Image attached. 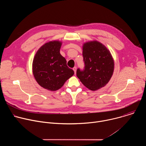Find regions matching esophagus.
<instances>
[{
	"label": "esophagus",
	"instance_id": "34e87169",
	"mask_svg": "<svg viewBox=\"0 0 146 146\" xmlns=\"http://www.w3.org/2000/svg\"><path fill=\"white\" fill-rule=\"evenodd\" d=\"M73 70H74V74H76V70H77V68H76V67L75 66V67H74V68H73Z\"/></svg>",
	"mask_w": 146,
	"mask_h": 146
}]
</instances>
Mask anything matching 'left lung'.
Returning <instances> with one entry per match:
<instances>
[{"label": "left lung", "instance_id": "1", "mask_svg": "<svg viewBox=\"0 0 146 146\" xmlns=\"http://www.w3.org/2000/svg\"><path fill=\"white\" fill-rule=\"evenodd\" d=\"M85 69L77 70V76L82 84L91 91L105 87L114 70V60L110 51L97 40L87 41L82 45Z\"/></svg>", "mask_w": 146, "mask_h": 146}]
</instances>
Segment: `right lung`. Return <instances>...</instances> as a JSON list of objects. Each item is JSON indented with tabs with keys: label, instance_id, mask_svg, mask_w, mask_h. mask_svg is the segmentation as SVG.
<instances>
[{
	"label": "right lung",
	"instance_id": "right-lung-1",
	"mask_svg": "<svg viewBox=\"0 0 146 146\" xmlns=\"http://www.w3.org/2000/svg\"><path fill=\"white\" fill-rule=\"evenodd\" d=\"M62 44L59 40L46 43L37 51L32 62V72L36 82L50 91L60 89L74 73L60 54Z\"/></svg>",
	"mask_w": 146,
	"mask_h": 146
}]
</instances>
